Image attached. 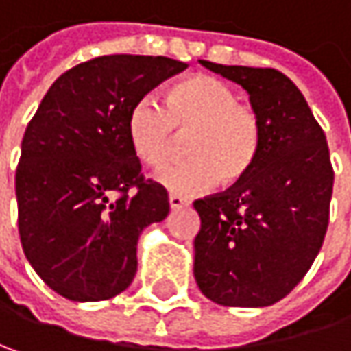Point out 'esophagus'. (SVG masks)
<instances>
[{
    "label": "esophagus",
    "mask_w": 351,
    "mask_h": 351,
    "mask_svg": "<svg viewBox=\"0 0 351 351\" xmlns=\"http://www.w3.org/2000/svg\"><path fill=\"white\" fill-rule=\"evenodd\" d=\"M169 205H171V208H173V210H178V208L186 207L189 203H186L182 197H178V195H171V197H169Z\"/></svg>",
    "instance_id": "34e87169"
}]
</instances>
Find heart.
<instances>
[{
	"instance_id": "obj_1",
	"label": "heart",
	"mask_w": 351,
	"mask_h": 351,
	"mask_svg": "<svg viewBox=\"0 0 351 351\" xmlns=\"http://www.w3.org/2000/svg\"><path fill=\"white\" fill-rule=\"evenodd\" d=\"M126 132L134 154L148 167H160L176 134H189L184 162H171L156 180L180 197L203 195L221 176L235 184L253 169L263 141L261 120L241 104L237 92L223 80L197 74L165 94V106L144 96L132 104Z\"/></svg>"
}]
</instances>
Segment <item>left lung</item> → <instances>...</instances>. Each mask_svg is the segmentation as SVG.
Returning <instances> with one entry per match:
<instances>
[{
    "mask_svg": "<svg viewBox=\"0 0 351 351\" xmlns=\"http://www.w3.org/2000/svg\"><path fill=\"white\" fill-rule=\"evenodd\" d=\"M199 62L247 90L263 141L243 180L193 203L201 217L195 279L219 305H273L302 281L328 231L334 169L326 134L285 74Z\"/></svg>",
    "mask_w": 351,
    "mask_h": 351,
    "instance_id": "1",
    "label": "left lung"
}]
</instances>
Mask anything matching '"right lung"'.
Returning <instances> with one entry per match:
<instances>
[{
    "label": "right lung",
    "mask_w": 351,
    "mask_h": 351,
    "mask_svg": "<svg viewBox=\"0 0 351 351\" xmlns=\"http://www.w3.org/2000/svg\"><path fill=\"white\" fill-rule=\"evenodd\" d=\"M182 70L165 56H100L64 72L29 120L16 171L19 239L62 298L102 302L132 283L141 233L171 207L165 186L144 180L126 118Z\"/></svg>",
    "instance_id": "right-lung-1"
}]
</instances>
